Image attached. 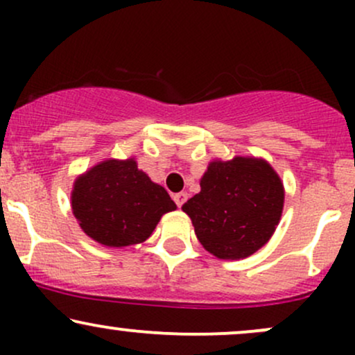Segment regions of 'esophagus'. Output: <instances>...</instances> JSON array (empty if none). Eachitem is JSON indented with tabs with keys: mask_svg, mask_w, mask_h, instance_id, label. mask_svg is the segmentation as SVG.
Segmentation results:
<instances>
[{
	"mask_svg": "<svg viewBox=\"0 0 355 355\" xmlns=\"http://www.w3.org/2000/svg\"><path fill=\"white\" fill-rule=\"evenodd\" d=\"M187 198H189V195H187L185 191H180V193L173 195V200H175V203H177V207H182L183 203L187 202Z\"/></svg>",
	"mask_w": 355,
	"mask_h": 355,
	"instance_id": "esophagus-1",
	"label": "esophagus"
}]
</instances>
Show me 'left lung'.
Segmentation results:
<instances>
[{"label": "left lung", "mask_w": 355, "mask_h": 355, "mask_svg": "<svg viewBox=\"0 0 355 355\" xmlns=\"http://www.w3.org/2000/svg\"><path fill=\"white\" fill-rule=\"evenodd\" d=\"M200 187L182 210L205 250L235 260L266 245L284 207V185L267 162L243 157L211 162Z\"/></svg>", "instance_id": "1"}]
</instances>
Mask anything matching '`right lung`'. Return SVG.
<instances>
[{"instance_id":"obj_1","label":"right lung","mask_w":355,"mask_h":355,"mask_svg":"<svg viewBox=\"0 0 355 355\" xmlns=\"http://www.w3.org/2000/svg\"><path fill=\"white\" fill-rule=\"evenodd\" d=\"M71 209L88 237L101 245L126 247L148 239L162 215L177 205L128 158L105 160L76 178Z\"/></svg>"}]
</instances>
